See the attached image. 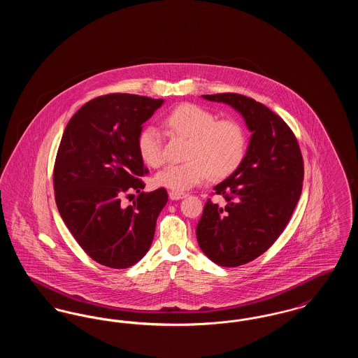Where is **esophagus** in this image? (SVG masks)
Instances as JSON below:
<instances>
[{
    "label": "esophagus",
    "instance_id": "obj_1",
    "mask_svg": "<svg viewBox=\"0 0 358 358\" xmlns=\"http://www.w3.org/2000/svg\"><path fill=\"white\" fill-rule=\"evenodd\" d=\"M169 197H171V200H181V199L187 197V194L182 193V192H174V190H171V192H169Z\"/></svg>",
    "mask_w": 358,
    "mask_h": 358
}]
</instances>
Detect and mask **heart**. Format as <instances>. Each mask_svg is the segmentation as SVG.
Listing matches in <instances>:
<instances>
[{"instance_id": "heart-1", "label": "heart", "mask_w": 358, "mask_h": 358, "mask_svg": "<svg viewBox=\"0 0 358 358\" xmlns=\"http://www.w3.org/2000/svg\"><path fill=\"white\" fill-rule=\"evenodd\" d=\"M164 126L174 136L189 139L187 162L169 165L154 177L155 185L174 192L196 187L209 177L225 178L244 161L247 136L236 120H216L203 107L182 103L174 107L164 118ZM136 150L145 165L158 168L164 162L162 142L158 130L145 126L136 136Z\"/></svg>"}]
</instances>
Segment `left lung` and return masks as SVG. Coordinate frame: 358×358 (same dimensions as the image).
<instances>
[{
	"instance_id": "8db88e82",
	"label": "left lung",
	"mask_w": 358,
	"mask_h": 358,
	"mask_svg": "<svg viewBox=\"0 0 358 358\" xmlns=\"http://www.w3.org/2000/svg\"><path fill=\"white\" fill-rule=\"evenodd\" d=\"M235 108L252 133L244 161L213 187L225 205L205 203L196 228L200 248L222 267H238L266 252L285 231L302 192L303 159L286 122L240 94L203 95Z\"/></svg>"
}]
</instances>
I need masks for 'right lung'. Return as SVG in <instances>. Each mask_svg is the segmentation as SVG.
Listing matches in <instances>:
<instances>
[{
  "label": "right lung",
  "instance_id": "right-lung-1",
  "mask_svg": "<svg viewBox=\"0 0 358 358\" xmlns=\"http://www.w3.org/2000/svg\"><path fill=\"white\" fill-rule=\"evenodd\" d=\"M164 99L110 94L85 103L69 120L53 169L55 200L69 232L95 262L129 268L149 251L157 217L168 203L165 187L142 192L136 150L142 124ZM138 193L133 206L120 197Z\"/></svg>",
  "mask_w": 358,
  "mask_h": 358
}]
</instances>
